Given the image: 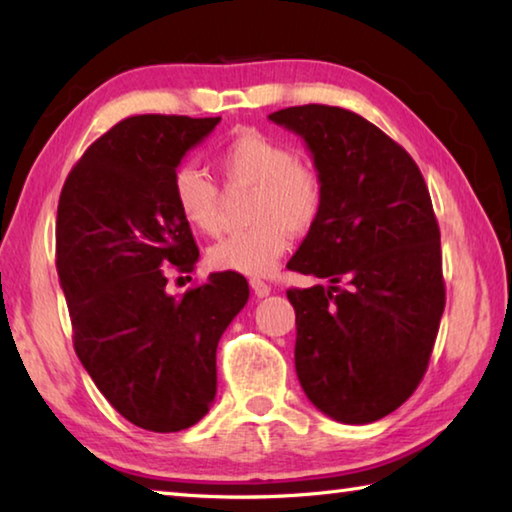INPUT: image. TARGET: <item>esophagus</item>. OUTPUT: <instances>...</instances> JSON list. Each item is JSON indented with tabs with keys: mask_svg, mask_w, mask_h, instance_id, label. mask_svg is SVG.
Here are the masks:
<instances>
[{
	"mask_svg": "<svg viewBox=\"0 0 512 512\" xmlns=\"http://www.w3.org/2000/svg\"><path fill=\"white\" fill-rule=\"evenodd\" d=\"M250 289H253L257 298H266L268 293H271V284H266L262 280H250Z\"/></svg>",
	"mask_w": 512,
	"mask_h": 512,
	"instance_id": "1",
	"label": "esophagus"
}]
</instances>
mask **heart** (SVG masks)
Returning a JSON list of instances; mask_svg holds the SVG:
<instances>
[{"label": "heart", "instance_id": "obj_1", "mask_svg": "<svg viewBox=\"0 0 512 512\" xmlns=\"http://www.w3.org/2000/svg\"><path fill=\"white\" fill-rule=\"evenodd\" d=\"M219 167L235 187L253 189L248 205L250 228L216 241L207 250L214 271L248 277L268 275L291 246V232L311 230L323 212L325 187L320 173L296 160L287 144L255 128H241L223 146ZM173 205L187 225L198 232L219 228V189L196 164L173 173Z\"/></svg>", "mask_w": 512, "mask_h": 512}]
</instances>
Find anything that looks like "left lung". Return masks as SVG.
<instances>
[{
    "label": "left lung",
    "mask_w": 512,
    "mask_h": 512,
    "mask_svg": "<svg viewBox=\"0 0 512 512\" xmlns=\"http://www.w3.org/2000/svg\"><path fill=\"white\" fill-rule=\"evenodd\" d=\"M268 119L305 140L325 187L287 264L329 280L287 291L300 386L336 422H375L418 388L445 309L429 189L411 155L357 112L309 103Z\"/></svg>",
    "instance_id": "1"
}]
</instances>
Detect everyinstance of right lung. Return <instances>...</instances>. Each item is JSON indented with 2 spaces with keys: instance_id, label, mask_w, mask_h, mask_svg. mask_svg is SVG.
Returning a JSON list of instances; mask_svg holds the SVG:
<instances>
[{
  "instance_id": "right-lung-1",
  "label": "right lung",
  "mask_w": 512,
  "mask_h": 512,
  "mask_svg": "<svg viewBox=\"0 0 512 512\" xmlns=\"http://www.w3.org/2000/svg\"><path fill=\"white\" fill-rule=\"evenodd\" d=\"M219 121H119L69 171L58 201L56 268L74 350L115 411L155 433L189 429L210 411L216 345L250 293L228 271L183 298L164 291L169 266L189 273L198 262L173 173Z\"/></svg>"
}]
</instances>
